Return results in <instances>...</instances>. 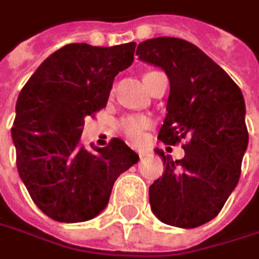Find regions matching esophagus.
Listing matches in <instances>:
<instances>
[{
    "instance_id": "1",
    "label": "esophagus",
    "mask_w": 259,
    "mask_h": 259,
    "mask_svg": "<svg viewBox=\"0 0 259 259\" xmlns=\"http://www.w3.org/2000/svg\"><path fill=\"white\" fill-rule=\"evenodd\" d=\"M138 153H139V156H141V158H143V156H146V155H148V149H143V148H141V149L138 151Z\"/></svg>"
}]
</instances>
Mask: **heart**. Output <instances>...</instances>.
<instances>
[{
	"mask_svg": "<svg viewBox=\"0 0 259 259\" xmlns=\"http://www.w3.org/2000/svg\"><path fill=\"white\" fill-rule=\"evenodd\" d=\"M151 72H146L143 75L148 76ZM151 120L148 117H143V116H127L121 120L120 123V127L123 130V133L129 138L130 141L133 142H141L146 133V130L151 127Z\"/></svg>",
	"mask_w": 259,
	"mask_h": 259,
	"instance_id": "b5f03b06",
	"label": "heart"
}]
</instances>
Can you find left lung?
Returning a JSON list of instances; mask_svg holds the SVG:
<instances>
[{
	"label": "left lung",
	"mask_w": 259,
	"mask_h": 259,
	"mask_svg": "<svg viewBox=\"0 0 259 259\" xmlns=\"http://www.w3.org/2000/svg\"><path fill=\"white\" fill-rule=\"evenodd\" d=\"M136 55L169 79L158 139L166 145L188 139L183 159L172 161L156 149L165 169L149 187L151 208L166 225L193 229L219 214L239 181L248 148L243 96L218 63L187 40H145Z\"/></svg>",
	"instance_id": "obj_1"
}]
</instances>
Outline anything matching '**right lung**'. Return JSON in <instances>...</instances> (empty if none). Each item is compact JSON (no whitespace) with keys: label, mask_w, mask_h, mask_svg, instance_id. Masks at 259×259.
I'll list each match as a JSON object with an SVG mask.
<instances>
[{"label":"right lung","mask_w":259,"mask_h":259,"mask_svg":"<svg viewBox=\"0 0 259 259\" xmlns=\"http://www.w3.org/2000/svg\"><path fill=\"white\" fill-rule=\"evenodd\" d=\"M136 43L111 48L71 43L30 76L16 104L11 136L20 178L51 219L78 223L100 214L114 181L139 161L121 139L81 145L84 118L106 107L116 75L133 62Z\"/></svg>","instance_id":"obj_1"}]
</instances>
